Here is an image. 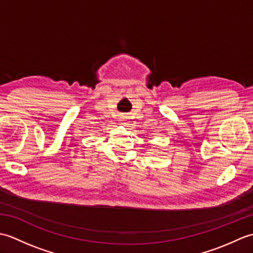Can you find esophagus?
<instances>
[{
    "label": "esophagus",
    "mask_w": 253,
    "mask_h": 253,
    "mask_svg": "<svg viewBox=\"0 0 253 253\" xmlns=\"http://www.w3.org/2000/svg\"><path fill=\"white\" fill-rule=\"evenodd\" d=\"M120 121L123 123V124H126V122L128 121V117L127 116H122V117H120Z\"/></svg>",
    "instance_id": "esophagus-1"
}]
</instances>
